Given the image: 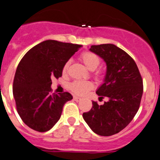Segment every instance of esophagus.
Here are the masks:
<instances>
[{
	"label": "esophagus",
	"mask_w": 160,
	"mask_h": 160,
	"mask_svg": "<svg viewBox=\"0 0 160 160\" xmlns=\"http://www.w3.org/2000/svg\"><path fill=\"white\" fill-rule=\"evenodd\" d=\"M74 100L76 101V102H79V101L81 100L80 97H77V96H74Z\"/></svg>",
	"instance_id": "1"
}]
</instances>
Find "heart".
Listing matches in <instances>:
<instances>
[{
    "instance_id": "heart-1",
    "label": "heart",
    "mask_w": 160,
    "mask_h": 160,
    "mask_svg": "<svg viewBox=\"0 0 160 160\" xmlns=\"http://www.w3.org/2000/svg\"><path fill=\"white\" fill-rule=\"evenodd\" d=\"M80 59L84 62V64L90 71H94L98 67L101 62V58L98 55L91 51H85L80 54ZM70 62L68 61L64 64L62 68V73L66 74L69 68ZM93 84L91 81L88 80H76L70 85V89L77 95H84L88 90L92 88Z\"/></svg>"
}]
</instances>
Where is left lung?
I'll return each mask as SVG.
<instances>
[{
  "label": "left lung",
  "mask_w": 160,
  "mask_h": 160,
  "mask_svg": "<svg viewBox=\"0 0 160 160\" xmlns=\"http://www.w3.org/2000/svg\"><path fill=\"white\" fill-rule=\"evenodd\" d=\"M89 50L107 64L103 84L96 93L109 100L103 105L92 101L83 118L100 136H111L125 128L138 112L143 92V82L136 62L125 51L113 44L92 45Z\"/></svg>",
  "instance_id": "obj_1"
}]
</instances>
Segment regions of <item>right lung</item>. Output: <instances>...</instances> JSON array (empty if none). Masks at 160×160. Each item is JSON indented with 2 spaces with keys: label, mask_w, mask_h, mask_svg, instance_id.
<instances>
[{
  "label": "right lung",
  "mask_w": 160,
  "mask_h": 160,
  "mask_svg": "<svg viewBox=\"0 0 160 160\" xmlns=\"http://www.w3.org/2000/svg\"><path fill=\"white\" fill-rule=\"evenodd\" d=\"M82 45L48 40L24 55L16 70L13 94L18 115L25 124L38 132L53 128L71 93H51L53 78L62 75L64 64Z\"/></svg>",
  "instance_id": "right-lung-1"
}]
</instances>
